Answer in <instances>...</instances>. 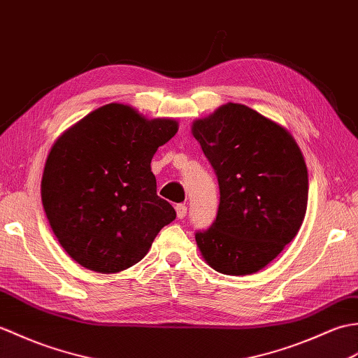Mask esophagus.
<instances>
[{"label":"esophagus","mask_w":358,"mask_h":358,"mask_svg":"<svg viewBox=\"0 0 358 358\" xmlns=\"http://www.w3.org/2000/svg\"><path fill=\"white\" fill-rule=\"evenodd\" d=\"M174 210H176L178 219H184L187 216V206H185V203H178L176 206H174Z\"/></svg>","instance_id":"1"}]
</instances>
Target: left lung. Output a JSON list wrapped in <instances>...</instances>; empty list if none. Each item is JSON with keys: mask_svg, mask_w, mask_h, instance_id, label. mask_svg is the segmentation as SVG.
Masks as SVG:
<instances>
[{"mask_svg": "<svg viewBox=\"0 0 358 358\" xmlns=\"http://www.w3.org/2000/svg\"><path fill=\"white\" fill-rule=\"evenodd\" d=\"M219 182V208L196 242L213 269L257 273L296 237L308 203V170L291 134L242 104L193 124Z\"/></svg>", "mask_w": 358, "mask_h": 358, "instance_id": "1", "label": "left lung"}]
</instances>
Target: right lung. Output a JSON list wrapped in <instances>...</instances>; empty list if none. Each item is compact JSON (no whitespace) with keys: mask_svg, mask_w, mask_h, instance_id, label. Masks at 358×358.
<instances>
[{"mask_svg":"<svg viewBox=\"0 0 358 358\" xmlns=\"http://www.w3.org/2000/svg\"><path fill=\"white\" fill-rule=\"evenodd\" d=\"M178 131L173 119L148 121L124 104H107L55 142L41 182L45 216L79 265L117 273L145 256L176 219L156 194L150 162Z\"/></svg>","mask_w":358,"mask_h":358,"instance_id":"obj_1","label":"right lung"}]
</instances>
